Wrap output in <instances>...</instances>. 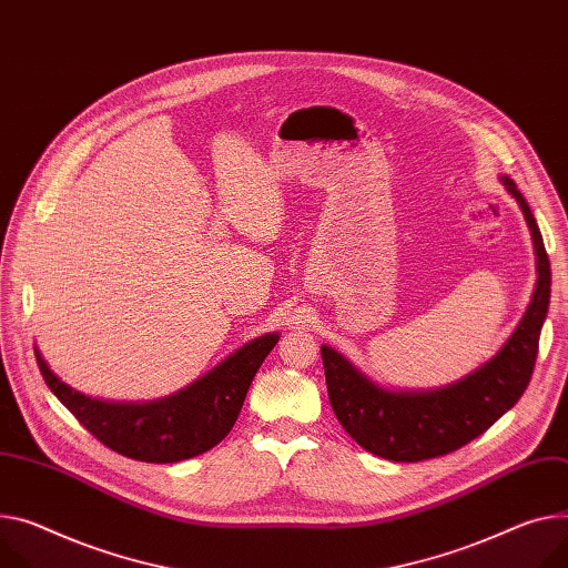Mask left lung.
<instances>
[{"mask_svg":"<svg viewBox=\"0 0 568 568\" xmlns=\"http://www.w3.org/2000/svg\"><path fill=\"white\" fill-rule=\"evenodd\" d=\"M500 182L530 227L537 284L526 314L489 362L442 388L398 390L377 384L334 347L321 345L327 396L338 423L377 457L423 462L448 455L487 432L528 388L550 302V261L526 197L509 178Z\"/></svg>","mask_w":568,"mask_h":568,"instance_id":"1","label":"left lung"}]
</instances>
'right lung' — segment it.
<instances>
[{
  "label": "right lung",
  "instance_id": "obj_1",
  "mask_svg": "<svg viewBox=\"0 0 568 568\" xmlns=\"http://www.w3.org/2000/svg\"><path fill=\"white\" fill-rule=\"evenodd\" d=\"M280 334L258 336L178 394L150 403H111L65 384L36 347V362L52 394L93 436L129 459L172 464L221 444L234 427L247 388L277 345Z\"/></svg>",
  "mask_w": 568,
  "mask_h": 568
}]
</instances>
